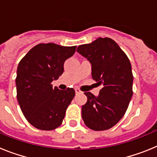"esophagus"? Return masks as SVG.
Returning a JSON list of instances; mask_svg holds the SVG:
<instances>
[{
	"label": "esophagus",
	"instance_id": "obj_1",
	"mask_svg": "<svg viewBox=\"0 0 157 157\" xmlns=\"http://www.w3.org/2000/svg\"><path fill=\"white\" fill-rule=\"evenodd\" d=\"M75 93L78 94H82V91L80 90L79 89H75Z\"/></svg>",
	"mask_w": 157,
	"mask_h": 157
}]
</instances>
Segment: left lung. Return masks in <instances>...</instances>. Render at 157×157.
Instances as JSON below:
<instances>
[{"label": "left lung", "instance_id": "left-lung-1", "mask_svg": "<svg viewBox=\"0 0 157 157\" xmlns=\"http://www.w3.org/2000/svg\"><path fill=\"white\" fill-rule=\"evenodd\" d=\"M77 52L90 62L93 79L103 87L99 95L85 92L87 102L82 117L91 130H105L121 120L133 95L131 64L125 52L109 37H99L81 45Z\"/></svg>", "mask_w": 157, "mask_h": 157}]
</instances>
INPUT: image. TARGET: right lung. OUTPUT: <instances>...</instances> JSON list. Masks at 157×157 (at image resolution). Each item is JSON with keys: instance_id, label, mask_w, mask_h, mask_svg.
Here are the masks:
<instances>
[{"instance_id": "right-lung-1", "label": "right lung", "mask_w": 157, "mask_h": 157, "mask_svg": "<svg viewBox=\"0 0 157 157\" xmlns=\"http://www.w3.org/2000/svg\"><path fill=\"white\" fill-rule=\"evenodd\" d=\"M76 46L41 43L20 60L16 78L17 100L27 121L37 129L52 130L61 125L65 112L75 95L73 88H52L63 74V63Z\"/></svg>"}]
</instances>
